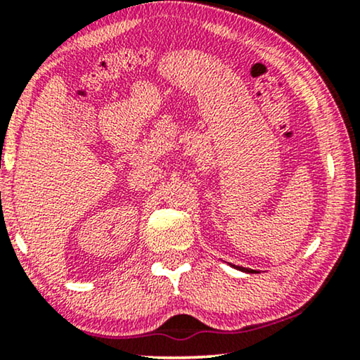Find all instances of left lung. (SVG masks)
Here are the masks:
<instances>
[{
  "label": "left lung",
  "mask_w": 360,
  "mask_h": 360,
  "mask_svg": "<svg viewBox=\"0 0 360 360\" xmlns=\"http://www.w3.org/2000/svg\"><path fill=\"white\" fill-rule=\"evenodd\" d=\"M234 267H236V265H234ZM236 269L243 270V272H252V270H249V269H244V267H236Z\"/></svg>",
  "instance_id": "obj_1"
}]
</instances>
